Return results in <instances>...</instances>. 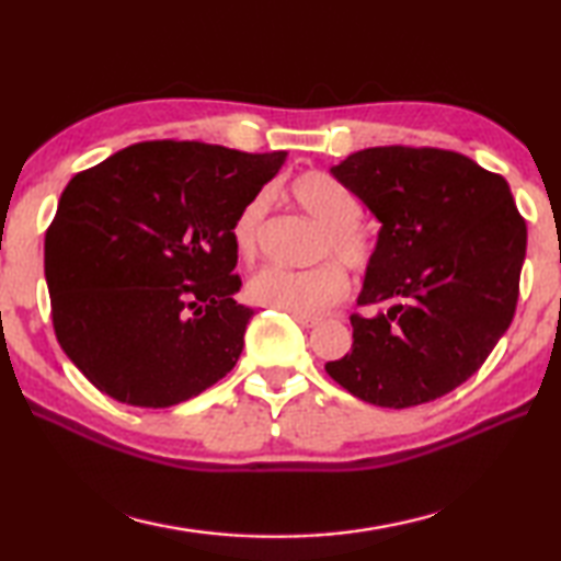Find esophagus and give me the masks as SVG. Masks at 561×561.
<instances>
[{
	"label": "esophagus",
	"instance_id": "34e87169",
	"mask_svg": "<svg viewBox=\"0 0 561 561\" xmlns=\"http://www.w3.org/2000/svg\"><path fill=\"white\" fill-rule=\"evenodd\" d=\"M293 318H296V322L302 328H316L320 322V318H312V316H293Z\"/></svg>",
	"mask_w": 561,
	"mask_h": 561
}]
</instances>
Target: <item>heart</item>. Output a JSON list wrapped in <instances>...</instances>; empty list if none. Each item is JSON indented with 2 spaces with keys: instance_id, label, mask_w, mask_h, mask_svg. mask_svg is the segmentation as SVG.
<instances>
[{
  "instance_id": "heart-1",
  "label": "heart",
  "mask_w": 561,
  "mask_h": 561,
  "mask_svg": "<svg viewBox=\"0 0 561 561\" xmlns=\"http://www.w3.org/2000/svg\"><path fill=\"white\" fill-rule=\"evenodd\" d=\"M290 196L312 221L322 226L316 259L330 257L316 268L288 271L280 265H265L245 283V296L255 306L286 310L293 316H318L340 302L350 293L347 268L365 273L377 255V243L362 226L359 196L328 172H302L290 182ZM273 202L271 190H259L243 202L231 221V241L241 259H253L263 239L265 219Z\"/></svg>"
}]
</instances>
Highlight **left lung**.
Wrapping results in <instances>:
<instances>
[{
    "label": "left lung",
    "mask_w": 561,
    "mask_h": 561,
    "mask_svg": "<svg viewBox=\"0 0 561 561\" xmlns=\"http://www.w3.org/2000/svg\"><path fill=\"white\" fill-rule=\"evenodd\" d=\"M381 229L352 350L325 371L375 407L409 409L473 377L513 322L527 226L513 192L470 157L369 147L332 167Z\"/></svg>",
    "instance_id": "1"
}]
</instances>
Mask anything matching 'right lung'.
I'll list each match as a JSON object with an SVG mask.
<instances>
[{
  "instance_id": "1",
  "label": "right lung",
  "mask_w": 561,
  "mask_h": 561,
  "mask_svg": "<svg viewBox=\"0 0 561 561\" xmlns=\"http://www.w3.org/2000/svg\"><path fill=\"white\" fill-rule=\"evenodd\" d=\"M286 152L137 142L78 172L44 241L54 332L123 404L167 409L229 375L253 310L239 306L231 221Z\"/></svg>"
}]
</instances>
